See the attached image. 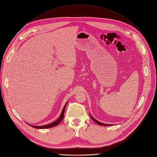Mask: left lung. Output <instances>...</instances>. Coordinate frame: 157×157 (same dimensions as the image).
<instances>
[{
    "label": "left lung",
    "mask_w": 157,
    "mask_h": 157,
    "mask_svg": "<svg viewBox=\"0 0 157 157\" xmlns=\"http://www.w3.org/2000/svg\"><path fill=\"white\" fill-rule=\"evenodd\" d=\"M90 117L92 119V120L94 121L96 123V124H99V125H101V126H110V124H104V123H101V122H99V121H98V120H96L95 119H94L90 114Z\"/></svg>",
    "instance_id": "1"
}]
</instances>
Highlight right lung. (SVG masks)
Wrapping results in <instances>:
<instances>
[{"label": "right lung", "instance_id": "add662e5", "mask_svg": "<svg viewBox=\"0 0 157 157\" xmlns=\"http://www.w3.org/2000/svg\"><path fill=\"white\" fill-rule=\"evenodd\" d=\"M67 102L65 104V106L63 107V110L62 111V113H61V115H60L59 117L55 121V122L52 123H50L49 124H46V125H44V126H32V125H30L28 124V125L32 126L33 128H37V129H46V128H52V127H54L55 126H57L58 124H59L60 123H61L62 121L63 120V117H64V113H65V107H66V105H67Z\"/></svg>", "mask_w": 157, "mask_h": 157}]
</instances>
